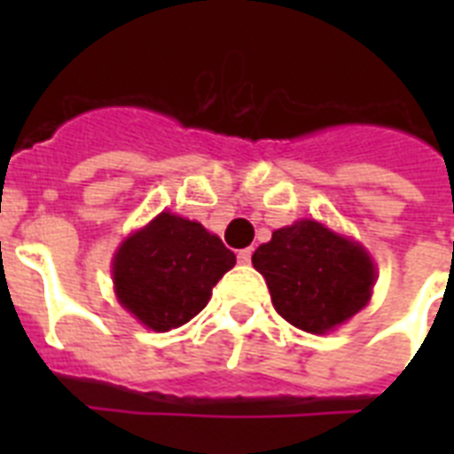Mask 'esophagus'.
Listing matches in <instances>:
<instances>
[{
    "mask_svg": "<svg viewBox=\"0 0 454 454\" xmlns=\"http://www.w3.org/2000/svg\"><path fill=\"white\" fill-rule=\"evenodd\" d=\"M238 263L249 266V263H252V249H240V252H238Z\"/></svg>",
    "mask_w": 454,
    "mask_h": 454,
    "instance_id": "esophagus-1",
    "label": "esophagus"
}]
</instances>
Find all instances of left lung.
<instances>
[{
	"label": "left lung",
	"instance_id": "obj_1",
	"mask_svg": "<svg viewBox=\"0 0 454 454\" xmlns=\"http://www.w3.org/2000/svg\"><path fill=\"white\" fill-rule=\"evenodd\" d=\"M252 263L266 278L278 313L313 334L356 316L374 285V263L365 249L317 221L278 228L252 254Z\"/></svg>",
	"mask_w": 454,
	"mask_h": 454
}]
</instances>
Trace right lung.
I'll list each match as a JSON object with an SVG mask.
<instances>
[{
  "label": "right lung",
  "instance_id": "right-lung-1",
  "mask_svg": "<svg viewBox=\"0 0 454 454\" xmlns=\"http://www.w3.org/2000/svg\"><path fill=\"white\" fill-rule=\"evenodd\" d=\"M235 254L198 221L162 212L117 249L113 276L124 309L155 332L181 327L205 309Z\"/></svg>",
  "mask_w": 454,
  "mask_h": 454
}]
</instances>
